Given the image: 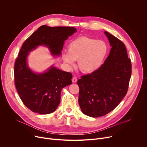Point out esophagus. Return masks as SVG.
Segmentation results:
<instances>
[{
    "label": "esophagus",
    "mask_w": 147,
    "mask_h": 147,
    "mask_svg": "<svg viewBox=\"0 0 147 147\" xmlns=\"http://www.w3.org/2000/svg\"><path fill=\"white\" fill-rule=\"evenodd\" d=\"M77 81V77H76V76L73 77V78H72V82H76Z\"/></svg>",
    "instance_id": "esophagus-1"
}]
</instances>
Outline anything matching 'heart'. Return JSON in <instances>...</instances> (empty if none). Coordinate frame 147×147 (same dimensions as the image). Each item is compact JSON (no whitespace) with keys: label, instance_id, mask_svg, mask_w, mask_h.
<instances>
[{"label":"heart","instance_id":"obj_1","mask_svg":"<svg viewBox=\"0 0 147 147\" xmlns=\"http://www.w3.org/2000/svg\"><path fill=\"white\" fill-rule=\"evenodd\" d=\"M108 52L105 42L88 36H81L71 41L67 47V53H63V59L70 67L78 61L79 70L84 73H92L102 65Z\"/></svg>","mask_w":147,"mask_h":147}]
</instances>
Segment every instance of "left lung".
Segmentation results:
<instances>
[{
    "label": "left lung",
    "mask_w": 147,
    "mask_h": 147,
    "mask_svg": "<svg viewBox=\"0 0 147 147\" xmlns=\"http://www.w3.org/2000/svg\"><path fill=\"white\" fill-rule=\"evenodd\" d=\"M112 47L104 63L77 81L78 103L84 114L100 117L112 111L126 95L131 75V63L125 45L105 31Z\"/></svg>",
    "instance_id": "8db88e82"
}]
</instances>
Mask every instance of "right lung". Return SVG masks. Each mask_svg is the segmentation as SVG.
Here are the masks:
<instances>
[{
    "label": "right lung",
    "instance_id": "right-lung-1",
    "mask_svg": "<svg viewBox=\"0 0 147 147\" xmlns=\"http://www.w3.org/2000/svg\"><path fill=\"white\" fill-rule=\"evenodd\" d=\"M76 31L74 27L42 26L23 44L14 64V82L22 102L33 112H53L60 103L62 88L72 82V74L53 66L45 73H35L27 65L28 53L45 45L53 55H60L65 40Z\"/></svg>",
    "mask_w": 147,
    "mask_h": 147
}]
</instances>
